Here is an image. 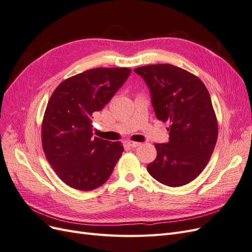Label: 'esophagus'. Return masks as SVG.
Masks as SVG:
<instances>
[{"mask_svg":"<svg viewBox=\"0 0 252 252\" xmlns=\"http://www.w3.org/2000/svg\"><path fill=\"white\" fill-rule=\"evenodd\" d=\"M127 144H128L129 146H130V147H132V148H134V147H138V146H140V145H141V143L133 142V141H128V142H127Z\"/></svg>","mask_w":252,"mask_h":252,"instance_id":"34e87169","label":"esophagus"}]
</instances>
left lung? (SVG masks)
<instances>
[{
	"instance_id": "obj_1",
	"label": "left lung",
	"mask_w": 252,
	"mask_h": 252,
	"mask_svg": "<svg viewBox=\"0 0 252 252\" xmlns=\"http://www.w3.org/2000/svg\"><path fill=\"white\" fill-rule=\"evenodd\" d=\"M150 89L157 119L169 122V142L155 144L158 156L147 171L158 182L179 187L193 181L208 164L219 127L204 83L183 68L156 64L135 68Z\"/></svg>"
}]
</instances>
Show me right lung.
I'll use <instances>...</instances> for the list:
<instances>
[{"mask_svg": "<svg viewBox=\"0 0 252 252\" xmlns=\"http://www.w3.org/2000/svg\"><path fill=\"white\" fill-rule=\"evenodd\" d=\"M130 72L126 67L94 68L64 80L53 91L42 122V146L66 185L88 191L109 179L124 147L93 136L91 119Z\"/></svg>", "mask_w": 252, "mask_h": 252, "instance_id": "1", "label": "right lung"}]
</instances>
